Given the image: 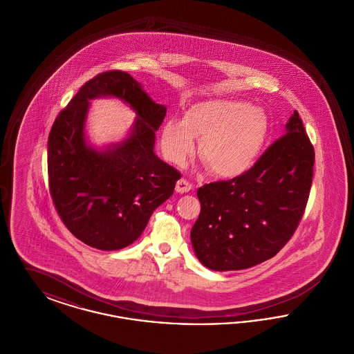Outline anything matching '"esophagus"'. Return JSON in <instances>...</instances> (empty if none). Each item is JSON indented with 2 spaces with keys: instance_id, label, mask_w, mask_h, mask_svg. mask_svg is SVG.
I'll list each match as a JSON object with an SVG mask.
<instances>
[{
  "instance_id": "obj_1",
  "label": "esophagus",
  "mask_w": 354,
  "mask_h": 354,
  "mask_svg": "<svg viewBox=\"0 0 354 354\" xmlns=\"http://www.w3.org/2000/svg\"><path fill=\"white\" fill-rule=\"evenodd\" d=\"M191 189H192V185L188 180H185V179L178 180V183H176V192L185 194V192H188Z\"/></svg>"
}]
</instances>
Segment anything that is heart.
Returning <instances> with one entry per match:
<instances>
[{"instance_id": "b5f03b06", "label": "heart", "mask_w": 354, "mask_h": 354, "mask_svg": "<svg viewBox=\"0 0 354 354\" xmlns=\"http://www.w3.org/2000/svg\"><path fill=\"white\" fill-rule=\"evenodd\" d=\"M268 134L266 113L245 102L212 100L191 106L185 119L165 123L160 143L165 156L183 165L202 139V158L223 178H235L251 169Z\"/></svg>"}]
</instances>
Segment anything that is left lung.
I'll use <instances>...</instances> for the list:
<instances>
[{
    "label": "left lung",
    "mask_w": 354,
    "mask_h": 354,
    "mask_svg": "<svg viewBox=\"0 0 354 354\" xmlns=\"http://www.w3.org/2000/svg\"><path fill=\"white\" fill-rule=\"evenodd\" d=\"M315 149L295 110L286 134L251 169L198 189L201 215L191 243L204 267L251 268L279 252L295 234L308 203Z\"/></svg>",
    "instance_id": "1"
}]
</instances>
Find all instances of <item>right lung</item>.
<instances>
[{
	"label": "right lung",
	"instance_id": "right-lung-1",
	"mask_svg": "<svg viewBox=\"0 0 354 354\" xmlns=\"http://www.w3.org/2000/svg\"><path fill=\"white\" fill-rule=\"evenodd\" d=\"M115 96L137 113L131 135L100 152L85 143L88 101ZM166 107L142 84L111 70L87 81L58 114L48 139V174L54 207L68 231L84 244L115 251L142 235L152 212L174 194L180 172L155 152V131Z\"/></svg>",
	"mask_w": 354,
	"mask_h": 354
}]
</instances>
